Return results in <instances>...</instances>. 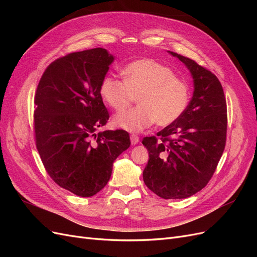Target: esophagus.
Listing matches in <instances>:
<instances>
[{
	"instance_id": "esophagus-1",
	"label": "esophagus",
	"mask_w": 257,
	"mask_h": 257,
	"mask_svg": "<svg viewBox=\"0 0 257 257\" xmlns=\"http://www.w3.org/2000/svg\"><path fill=\"white\" fill-rule=\"evenodd\" d=\"M131 143L133 146L137 145L139 143V137L137 135H131Z\"/></svg>"
}]
</instances>
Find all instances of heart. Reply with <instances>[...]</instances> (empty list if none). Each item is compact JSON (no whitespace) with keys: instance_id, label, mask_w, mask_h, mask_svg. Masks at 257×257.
<instances>
[{"instance_id":"obj_1","label":"heart","mask_w":257,"mask_h":257,"mask_svg":"<svg viewBox=\"0 0 257 257\" xmlns=\"http://www.w3.org/2000/svg\"><path fill=\"white\" fill-rule=\"evenodd\" d=\"M122 74L123 80L106 76L99 85L100 97L115 111L125 109L137 96V107L114 116L115 127L138 133L154 123L167 126L180 118L188 107V84L159 62L152 59L131 62Z\"/></svg>"}]
</instances>
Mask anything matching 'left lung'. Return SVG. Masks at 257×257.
<instances>
[{
    "mask_svg": "<svg viewBox=\"0 0 257 257\" xmlns=\"http://www.w3.org/2000/svg\"><path fill=\"white\" fill-rule=\"evenodd\" d=\"M189 69L194 91L177 121L157 137H145L149 152L145 184L164 199L190 197L204 189L213 176L226 143L227 109L221 82L195 61L168 51Z\"/></svg>",
    "mask_w": 257,
    "mask_h": 257,
    "instance_id": "obj_1",
    "label": "left lung"
}]
</instances>
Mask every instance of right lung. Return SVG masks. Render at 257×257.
Instances as JSON below:
<instances>
[{
	"label": "right lung",
	"instance_id": "1",
	"mask_svg": "<svg viewBox=\"0 0 257 257\" xmlns=\"http://www.w3.org/2000/svg\"><path fill=\"white\" fill-rule=\"evenodd\" d=\"M114 57L104 48L69 53L46 68L34 103L35 141L52 180L91 197L109 181L115 159L131 145L123 130H96L109 119L99 85Z\"/></svg>",
	"mask_w": 257,
	"mask_h": 257
}]
</instances>
